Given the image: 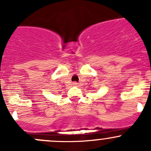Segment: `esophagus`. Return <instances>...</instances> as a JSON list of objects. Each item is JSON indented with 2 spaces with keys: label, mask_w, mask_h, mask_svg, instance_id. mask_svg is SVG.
<instances>
[{
  "label": "esophagus",
  "mask_w": 151,
  "mask_h": 151,
  "mask_svg": "<svg viewBox=\"0 0 151 151\" xmlns=\"http://www.w3.org/2000/svg\"><path fill=\"white\" fill-rule=\"evenodd\" d=\"M77 84H78V83H74V85H77Z\"/></svg>",
  "instance_id": "obj_1"
}]
</instances>
